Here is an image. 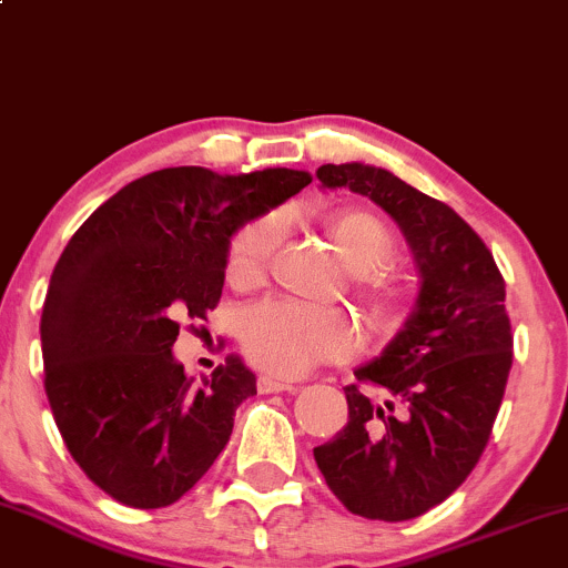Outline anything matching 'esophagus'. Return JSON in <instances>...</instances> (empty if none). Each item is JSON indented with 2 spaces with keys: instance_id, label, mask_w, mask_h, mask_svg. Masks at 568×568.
I'll list each match as a JSON object with an SVG mask.
<instances>
[{
  "instance_id": "34e87169",
  "label": "esophagus",
  "mask_w": 568,
  "mask_h": 568,
  "mask_svg": "<svg viewBox=\"0 0 568 568\" xmlns=\"http://www.w3.org/2000/svg\"><path fill=\"white\" fill-rule=\"evenodd\" d=\"M257 388L260 394H276V392H297V386L292 381H282L273 378V375H260L257 378Z\"/></svg>"
}]
</instances>
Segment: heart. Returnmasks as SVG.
Here are the masks:
<instances>
[{"label": "heart", "instance_id": "1", "mask_svg": "<svg viewBox=\"0 0 568 568\" xmlns=\"http://www.w3.org/2000/svg\"><path fill=\"white\" fill-rule=\"evenodd\" d=\"M327 231L348 267L356 271V295L381 324H392L403 308V292L386 276L392 265L394 235L375 214L343 209L327 220ZM284 235V220L265 214L246 222L227 246V278L235 286H257L271 271ZM241 348L252 365L278 378H297L318 362L354 354V318L335 308H314L297 301H263L241 318Z\"/></svg>", "mask_w": 568, "mask_h": 568}]
</instances>
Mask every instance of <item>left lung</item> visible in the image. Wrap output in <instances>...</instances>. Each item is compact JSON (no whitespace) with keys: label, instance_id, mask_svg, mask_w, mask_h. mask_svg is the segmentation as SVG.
<instances>
[{"label":"left lung","instance_id":"8db88e82","mask_svg":"<svg viewBox=\"0 0 568 568\" xmlns=\"http://www.w3.org/2000/svg\"><path fill=\"white\" fill-rule=\"evenodd\" d=\"M316 180L392 214L422 273L405 327L343 388L348 424L314 448L316 467L348 513L386 524L418 518L467 480L488 445L513 367L505 278L448 203L392 171L327 163Z\"/></svg>","mask_w":568,"mask_h":568}]
</instances>
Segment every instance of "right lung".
<instances>
[{
  "instance_id": "right-lung-1",
  "label": "right lung",
  "mask_w": 568,
  "mask_h": 568,
  "mask_svg": "<svg viewBox=\"0 0 568 568\" xmlns=\"http://www.w3.org/2000/svg\"><path fill=\"white\" fill-rule=\"evenodd\" d=\"M305 184L292 169L152 171L101 203L55 263L44 392L69 454L120 505L182 499L231 439L235 407L257 394L239 356L195 386L171 346L182 318L220 303L231 235Z\"/></svg>"
}]
</instances>
